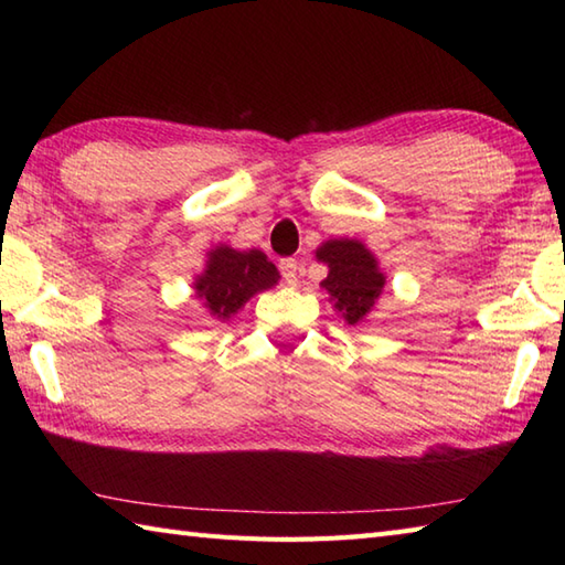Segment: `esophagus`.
Listing matches in <instances>:
<instances>
[{"label":"esophagus","mask_w":565,"mask_h":565,"mask_svg":"<svg viewBox=\"0 0 565 565\" xmlns=\"http://www.w3.org/2000/svg\"><path fill=\"white\" fill-rule=\"evenodd\" d=\"M279 269H281V274H284L286 284H289V286H296V284H298V262H296V259H291V257L281 259V262H279Z\"/></svg>","instance_id":"esophagus-1"}]
</instances>
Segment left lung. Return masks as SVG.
<instances>
[{"instance_id":"left-lung-1","label":"left lung","mask_w":565,"mask_h":565,"mask_svg":"<svg viewBox=\"0 0 565 565\" xmlns=\"http://www.w3.org/2000/svg\"><path fill=\"white\" fill-rule=\"evenodd\" d=\"M316 259L328 264V279L320 286L350 326L364 322L386 284L376 257L359 239H328L316 249Z\"/></svg>"}]
</instances>
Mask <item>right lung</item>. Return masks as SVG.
Listing matches in <instances>:
<instances>
[{"mask_svg": "<svg viewBox=\"0 0 565 565\" xmlns=\"http://www.w3.org/2000/svg\"><path fill=\"white\" fill-rule=\"evenodd\" d=\"M276 281H279V271L264 252H239L218 245L209 252L206 269L196 276L194 289L213 318L227 320L252 296L271 289Z\"/></svg>", "mask_w": 565, "mask_h": 565, "instance_id": "right-lung-1", "label": "right lung"}]
</instances>
